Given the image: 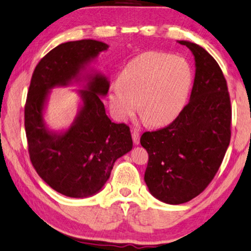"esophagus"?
<instances>
[{
    "instance_id": "1",
    "label": "esophagus",
    "mask_w": 251,
    "mask_h": 251,
    "mask_svg": "<svg viewBox=\"0 0 251 251\" xmlns=\"http://www.w3.org/2000/svg\"><path fill=\"white\" fill-rule=\"evenodd\" d=\"M132 138L135 145L140 144V133H138V130H132Z\"/></svg>"
}]
</instances>
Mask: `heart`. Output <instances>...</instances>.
I'll return each mask as SVG.
<instances>
[{"mask_svg":"<svg viewBox=\"0 0 251 251\" xmlns=\"http://www.w3.org/2000/svg\"><path fill=\"white\" fill-rule=\"evenodd\" d=\"M193 85V71L184 58L145 52L130 60L121 80L110 87L109 102L115 116L125 121L137 107L149 124L166 125L184 108Z\"/></svg>","mask_w":251,"mask_h":251,"instance_id":"b5f03b06","label":"heart"}]
</instances>
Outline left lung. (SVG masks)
I'll return each instance as SVG.
<instances>
[{
	"mask_svg": "<svg viewBox=\"0 0 251 251\" xmlns=\"http://www.w3.org/2000/svg\"><path fill=\"white\" fill-rule=\"evenodd\" d=\"M178 42L196 59L189 104L171 124L141 136L149 153L144 180L150 192L169 204L185 203L203 192L231 138V101L220 66L202 47Z\"/></svg>",
	"mask_w": 251,
	"mask_h": 251,
	"instance_id": "1",
	"label": "left lung"
}]
</instances>
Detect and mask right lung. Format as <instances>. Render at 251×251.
<instances>
[{"mask_svg": "<svg viewBox=\"0 0 251 251\" xmlns=\"http://www.w3.org/2000/svg\"><path fill=\"white\" fill-rule=\"evenodd\" d=\"M108 49L96 40H79L55 47L35 67L25 106V127L30 161L39 176L57 192L86 198L100 190L109 178L114 163L133 147L130 129L113 123L99 95L109 83L96 75L89 90H81L83 107L65 134L54 135L43 125L42 110L48 89L67 85L99 52Z\"/></svg>", "mask_w": 251, "mask_h": 251, "instance_id": "1", "label": "right lung"}]
</instances>
